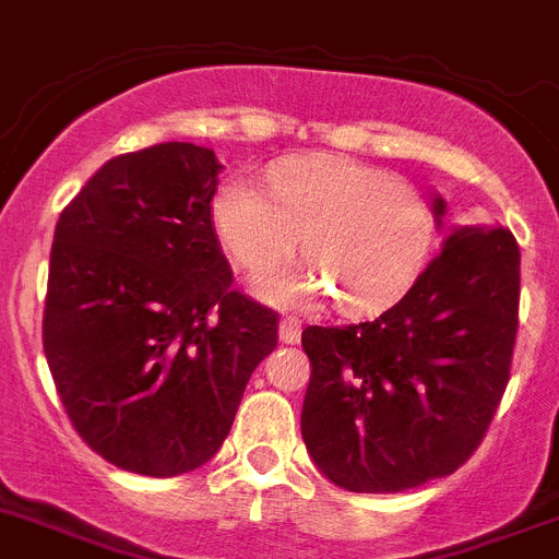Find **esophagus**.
Returning <instances> with one entry per match:
<instances>
[{"label": "esophagus", "instance_id": "1", "mask_svg": "<svg viewBox=\"0 0 559 559\" xmlns=\"http://www.w3.org/2000/svg\"><path fill=\"white\" fill-rule=\"evenodd\" d=\"M281 340H284L286 345H295V342H300L298 317H284V320H281Z\"/></svg>", "mask_w": 559, "mask_h": 559}]
</instances>
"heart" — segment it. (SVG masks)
<instances>
[{
    "label": "heart",
    "mask_w": 559,
    "mask_h": 559,
    "mask_svg": "<svg viewBox=\"0 0 559 559\" xmlns=\"http://www.w3.org/2000/svg\"><path fill=\"white\" fill-rule=\"evenodd\" d=\"M230 259L261 275L289 259L304 236L306 264L270 275L261 292L278 304L334 295L336 311L376 314L404 295L424 267L435 211L412 183L348 155H300L270 175L223 186L211 205Z\"/></svg>",
    "instance_id": "1"
}]
</instances>
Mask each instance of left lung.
<instances>
[{"label": "left lung", "instance_id": "left-lung-1", "mask_svg": "<svg viewBox=\"0 0 559 559\" xmlns=\"http://www.w3.org/2000/svg\"><path fill=\"white\" fill-rule=\"evenodd\" d=\"M518 300L515 236L460 228L384 314L309 325L300 429L314 465L350 492L412 490L465 465L510 381Z\"/></svg>", "mask_w": 559, "mask_h": 559}]
</instances>
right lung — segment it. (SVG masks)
<instances>
[{
  "label": "right lung",
  "instance_id": "1",
  "mask_svg": "<svg viewBox=\"0 0 559 559\" xmlns=\"http://www.w3.org/2000/svg\"><path fill=\"white\" fill-rule=\"evenodd\" d=\"M219 169L186 142L117 155L55 228V390L85 445L130 474L167 479L209 462L278 345V314L234 289L211 217Z\"/></svg>",
  "mask_w": 559,
  "mask_h": 559
}]
</instances>
